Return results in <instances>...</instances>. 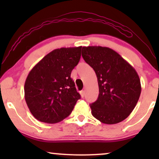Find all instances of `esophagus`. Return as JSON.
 I'll use <instances>...</instances> for the list:
<instances>
[{"label": "esophagus", "instance_id": "1", "mask_svg": "<svg viewBox=\"0 0 159 159\" xmlns=\"http://www.w3.org/2000/svg\"><path fill=\"white\" fill-rule=\"evenodd\" d=\"M80 95H81V97L82 98H84V90L80 91Z\"/></svg>", "mask_w": 159, "mask_h": 159}]
</instances>
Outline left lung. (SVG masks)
Segmentation results:
<instances>
[{
    "mask_svg": "<svg viewBox=\"0 0 159 159\" xmlns=\"http://www.w3.org/2000/svg\"><path fill=\"white\" fill-rule=\"evenodd\" d=\"M82 56L94 69L98 82V98L90 105L92 115L107 125L125 120L135 107L141 93L135 69L107 47H82Z\"/></svg>",
    "mask_w": 159,
    "mask_h": 159,
    "instance_id": "1",
    "label": "left lung"
}]
</instances>
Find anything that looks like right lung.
<instances>
[{"label": "right lung", "instance_id": "obj_1", "mask_svg": "<svg viewBox=\"0 0 159 159\" xmlns=\"http://www.w3.org/2000/svg\"><path fill=\"white\" fill-rule=\"evenodd\" d=\"M82 47L55 49L28 74L25 83L26 103L34 118L55 124L69 116L80 95L71 78L80 61Z\"/></svg>", "mask_w": 159, "mask_h": 159}]
</instances>
